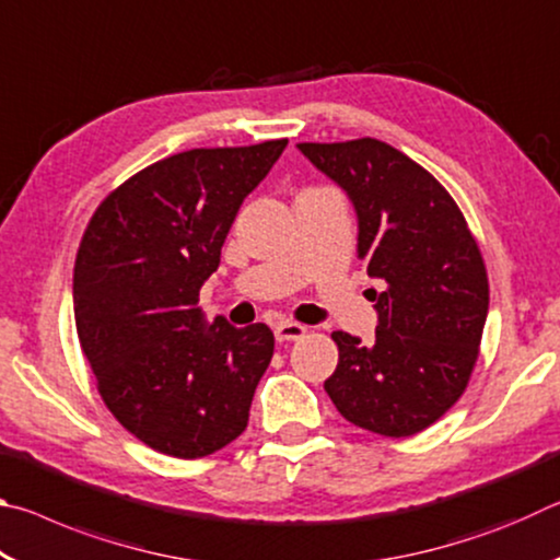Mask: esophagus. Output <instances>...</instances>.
<instances>
[{
  "label": "esophagus",
  "mask_w": 560,
  "mask_h": 560,
  "mask_svg": "<svg viewBox=\"0 0 560 560\" xmlns=\"http://www.w3.org/2000/svg\"><path fill=\"white\" fill-rule=\"evenodd\" d=\"M306 326L303 324H296V320H281V324H277V328H273V336H277L279 343H283V340H299L306 336Z\"/></svg>",
  "instance_id": "obj_1"
}]
</instances>
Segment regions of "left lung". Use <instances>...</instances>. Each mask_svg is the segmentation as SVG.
I'll use <instances>...</instances> for the list:
<instances>
[{
    "label": "left lung",
    "mask_w": 560,
    "mask_h": 560,
    "mask_svg": "<svg viewBox=\"0 0 560 560\" xmlns=\"http://www.w3.org/2000/svg\"><path fill=\"white\" fill-rule=\"evenodd\" d=\"M358 212V257L381 279L375 343L336 330L324 383L348 422L383 438L428 430L459 400L479 358L489 279L479 244L438 177L375 138L299 143Z\"/></svg>",
    "instance_id": "obj_1"
}]
</instances>
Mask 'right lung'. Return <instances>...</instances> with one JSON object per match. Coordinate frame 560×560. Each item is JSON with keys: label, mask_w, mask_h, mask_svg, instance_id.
<instances>
[{"label": "right lung", "mask_w": 560, "mask_h": 560, "mask_svg": "<svg viewBox=\"0 0 560 560\" xmlns=\"http://www.w3.org/2000/svg\"><path fill=\"white\" fill-rule=\"evenodd\" d=\"M289 140L195 148L98 205L73 267L75 330L113 417L150 450L200 459L244 432L273 355L269 326L205 324L202 283L244 197Z\"/></svg>", "instance_id": "1"}]
</instances>
